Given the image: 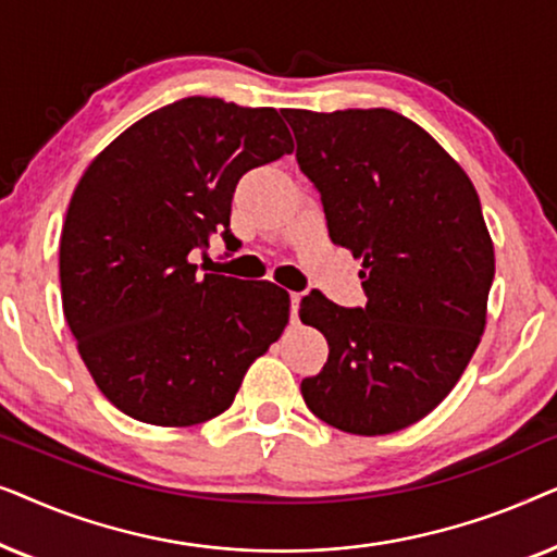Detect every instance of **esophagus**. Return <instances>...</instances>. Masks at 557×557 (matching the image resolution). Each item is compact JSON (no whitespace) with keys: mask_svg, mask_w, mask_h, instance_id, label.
Here are the masks:
<instances>
[{"mask_svg":"<svg viewBox=\"0 0 557 557\" xmlns=\"http://www.w3.org/2000/svg\"><path fill=\"white\" fill-rule=\"evenodd\" d=\"M301 292H292V322H299V301H301Z\"/></svg>","mask_w":557,"mask_h":557,"instance_id":"esophagus-1","label":"esophagus"}]
</instances>
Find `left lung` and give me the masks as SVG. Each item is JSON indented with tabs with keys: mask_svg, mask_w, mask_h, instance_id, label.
I'll use <instances>...</instances> for the list:
<instances>
[{
	"mask_svg": "<svg viewBox=\"0 0 557 557\" xmlns=\"http://www.w3.org/2000/svg\"><path fill=\"white\" fill-rule=\"evenodd\" d=\"M284 116L368 296L357 309L322 292L301 299V322L330 345L301 380L304 403L357 436L408 429L454 391L484 334L494 246L479 195L429 132L391 109Z\"/></svg>",
	"mask_w": 557,
	"mask_h": 557,
	"instance_id": "8db88e82",
	"label": "left lung"
}]
</instances>
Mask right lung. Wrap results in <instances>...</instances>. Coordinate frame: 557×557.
<instances>
[{
  "label": "right lung",
  "mask_w": 557,
  "mask_h": 557,
  "mask_svg": "<svg viewBox=\"0 0 557 557\" xmlns=\"http://www.w3.org/2000/svg\"><path fill=\"white\" fill-rule=\"evenodd\" d=\"M292 151L276 109L189 96L136 121L83 172L60 235L63 311L121 413L170 429L210 421L281 337L284 288L197 276L189 253L215 233L235 240L238 180Z\"/></svg>",
  "instance_id": "add662e5"
}]
</instances>
